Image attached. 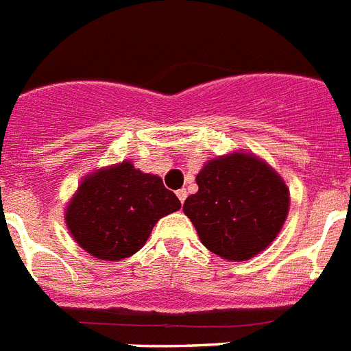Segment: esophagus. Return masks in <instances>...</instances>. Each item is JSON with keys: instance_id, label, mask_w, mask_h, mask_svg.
<instances>
[{"instance_id": "obj_1", "label": "esophagus", "mask_w": 351, "mask_h": 351, "mask_svg": "<svg viewBox=\"0 0 351 351\" xmlns=\"http://www.w3.org/2000/svg\"><path fill=\"white\" fill-rule=\"evenodd\" d=\"M186 190H184V188H181V190H178V199L181 200V202H184V200H186Z\"/></svg>"}]
</instances>
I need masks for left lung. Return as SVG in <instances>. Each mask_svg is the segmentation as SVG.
Here are the masks:
<instances>
[{
    "mask_svg": "<svg viewBox=\"0 0 351 351\" xmlns=\"http://www.w3.org/2000/svg\"><path fill=\"white\" fill-rule=\"evenodd\" d=\"M199 191L182 211L200 241L229 261H247L278 234L289 209V190L274 169L247 152L221 156L197 176Z\"/></svg>",
    "mask_w": 351,
    "mask_h": 351,
    "instance_id": "1",
    "label": "left lung"
}]
</instances>
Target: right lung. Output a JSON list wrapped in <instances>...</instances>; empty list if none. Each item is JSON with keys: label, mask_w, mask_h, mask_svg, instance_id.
<instances>
[{"label": "right lung", "mask_w": 351, "mask_h": 351, "mask_svg": "<svg viewBox=\"0 0 351 351\" xmlns=\"http://www.w3.org/2000/svg\"><path fill=\"white\" fill-rule=\"evenodd\" d=\"M179 208L176 193L167 190L158 176L122 161L83 179L69 202L65 221L86 252L119 261L138 252L156 221Z\"/></svg>", "instance_id": "right-lung-1"}]
</instances>
